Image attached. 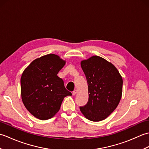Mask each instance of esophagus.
<instances>
[{"label":"esophagus","mask_w":149,"mask_h":149,"mask_svg":"<svg viewBox=\"0 0 149 149\" xmlns=\"http://www.w3.org/2000/svg\"><path fill=\"white\" fill-rule=\"evenodd\" d=\"M77 93V90H75L72 92L73 95H76Z\"/></svg>","instance_id":"obj_1"}]
</instances>
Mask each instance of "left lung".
Wrapping results in <instances>:
<instances>
[{
	"mask_svg": "<svg viewBox=\"0 0 149 149\" xmlns=\"http://www.w3.org/2000/svg\"><path fill=\"white\" fill-rule=\"evenodd\" d=\"M81 65L88 82L89 98L80 110L91 121H101L118 105L122 94V76L112 63L97 56L83 60Z\"/></svg>",
	"mask_w": 149,
	"mask_h": 149,
	"instance_id": "1",
	"label": "left lung"
}]
</instances>
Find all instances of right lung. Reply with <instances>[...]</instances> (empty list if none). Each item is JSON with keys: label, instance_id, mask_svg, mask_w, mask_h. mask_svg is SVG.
Wrapping results in <instances>:
<instances>
[{"label": "right lung", "instance_id": "obj_1", "mask_svg": "<svg viewBox=\"0 0 149 149\" xmlns=\"http://www.w3.org/2000/svg\"><path fill=\"white\" fill-rule=\"evenodd\" d=\"M65 65L59 56L50 54L34 59L22 73V102L36 118H51L59 111L63 99L72 95L57 75Z\"/></svg>", "mask_w": 149, "mask_h": 149}]
</instances>
